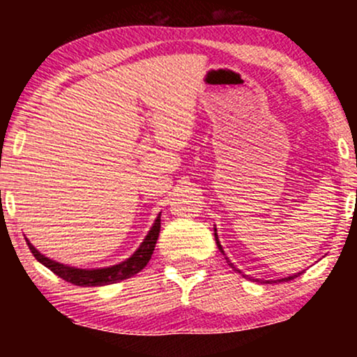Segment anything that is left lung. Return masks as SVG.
<instances>
[{"instance_id": "8db88e82", "label": "left lung", "mask_w": 357, "mask_h": 357, "mask_svg": "<svg viewBox=\"0 0 357 357\" xmlns=\"http://www.w3.org/2000/svg\"><path fill=\"white\" fill-rule=\"evenodd\" d=\"M215 240H216V245H218V250H220V252H221V253H223V255H225V252H223V247H221V243H220V240H218V235H216V228H215ZM225 258H227L228 265H230V267H231L233 270H235V272H238V273H241V272H240V270H238V268H236V267H235V265H233L230 260H228V257H225ZM302 273H304V270H302V272L292 273V275H289V277H284V278H277V280H258V278H252V280H255V282H260V284H261V282H264V284H272V282H275V284H277V282H289V280H294V278H296V277H298V275H302ZM241 275H243L245 278H247V277H248V275H245V273H241Z\"/></svg>"}]
</instances>
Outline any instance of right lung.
<instances>
[{"label":"right lung","mask_w":357,"mask_h":357,"mask_svg":"<svg viewBox=\"0 0 357 357\" xmlns=\"http://www.w3.org/2000/svg\"><path fill=\"white\" fill-rule=\"evenodd\" d=\"M159 230H161V213H159L158 218L154 220L153 227L147 231L146 238L142 240V243L139 245V248L132 253V255L126 258L121 264L110 265V267L104 268H77L70 267V265H63L60 264V261H55L52 260V258L45 257L43 253H40L38 250L30 243V240H26V245L30 247L31 253H33L36 260L42 265H45L47 268H50L55 275H59L60 278H63V280L79 287H102L126 280V278H130L141 272V270L147 265V261L151 260V255H153L155 247V241H158L159 236Z\"/></svg>","instance_id":"1"}]
</instances>
